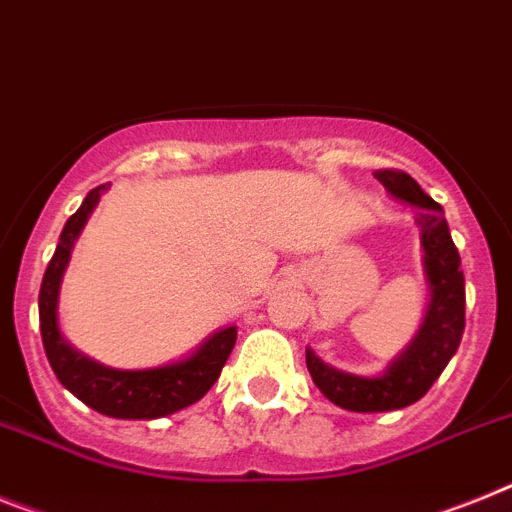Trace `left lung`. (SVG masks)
I'll list each match as a JSON object with an SVG mask.
<instances>
[{"instance_id":"obj_1","label":"left lung","mask_w":512,"mask_h":512,"mask_svg":"<svg viewBox=\"0 0 512 512\" xmlns=\"http://www.w3.org/2000/svg\"><path fill=\"white\" fill-rule=\"evenodd\" d=\"M375 178L386 186L393 199L417 207L414 222L422 230L425 274L432 295L417 336L383 375L365 378L344 373L326 365L313 349H305L313 383L321 388L326 399L349 412H393L422 399L456 355L466 326L461 256L443 217V207L419 189V183L404 170H375Z\"/></svg>"}]
</instances>
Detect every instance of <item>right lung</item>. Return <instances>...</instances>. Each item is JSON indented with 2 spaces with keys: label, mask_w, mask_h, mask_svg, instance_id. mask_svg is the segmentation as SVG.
Returning a JSON list of instances; mask_svg holds the SVG:
<instances>
[{
  "label": "right lung",
  "mask_w": 512,
  "mask_h": 512,
  "mask_svg": "<svg viewBox=\"0 0 512 512\" xmlns=\"http://www.w3.org/2000/svg\"><path fill=\"white\" fill-rule=\"evenodd\" d=\"M103 189L106 186L90 191L80 209L69 217L59 235V246H56L54 256L46 266L41 295H38L43 349H46L51 370L56 373L61 386L72 391L82 404H87L95 412L116 419L168 417L183 406H191L194 401L202 399L204 393L214 386V381L220 378L222 368H225L227 357L233 352L238 329L227 326V329L209 336L207 342L186 360L150 370H113L69 347L67 339L61 336L59 318H56L61 274L69 264L74 240L82 233V227L98 204Z\"/></svg>",
  "instance_id": "1"
}]
</instances>
